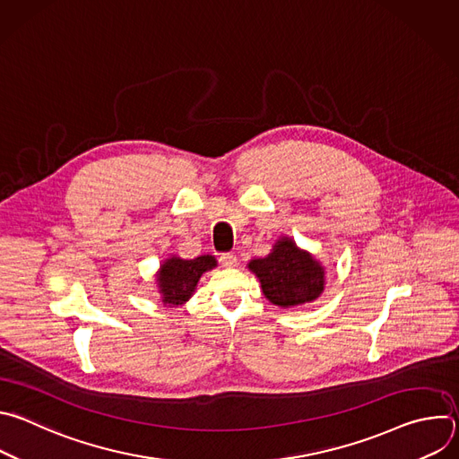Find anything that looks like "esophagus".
Returning a JSON list of instances; mask_svg holds the SVG:
<instances>
[{
	"label": "esophagus",
	"instance_id": "1",
	"mask_svg": "<svg viewBox=\"0 0 459 459\" xmlns=\"http://www.w3.org/2000/svg\"><path fill=\"white\" fill-rule=\"evenodd\" d=\"M220 261H221V265H223L225 269H234V267L238 265V257H236L234 254H230V252L221 254V255H220Z\"/></svg>",
	"mask_w": 459,
	"mask_h": 459
}]
</instances>
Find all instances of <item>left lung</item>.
<instances>
[{
    "instance_id": "8db88e82",
    "label": "left lung",
    "mask_w": 459,
    "mask_h": 459,
    "mask_svg": "<svg viewBox=\"0 0 459 459\" xmlns=\"http://www.w3.org/2000/svg\"><path fill=\"white\" fill-rule=\"evenodd\" d=\"M247 269L259 280L264 296L276 307L296 308L316 301L326 283V269L308 250L281 236L265 257H254Z\"/></svg>"
}]
</instances>
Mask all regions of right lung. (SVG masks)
I'll return each mask as SVG.
<instances>
[{"label":"right lung","mask_w":459,"mask_h":459,"mask_svg":"<svg viewBox=\"0 0 459 459\" xmlns=\"http://www.w3.org/2000/svg\"><path fill=\"white\" fill-rule=\"evenodd\" d=\"M216 267L218 261L211 254H204L194 259H183L176 254H170L161 261L156 273L160 301L165 307H178L186 303L194 296L200 278Z\"/></svg>","instance_id":"obj_1"}]
</instances>
